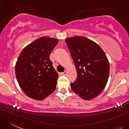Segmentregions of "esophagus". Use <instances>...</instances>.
Here are the masks:
<instances>
[{
  "label": "esophagus",
  "mask_w": 129,
  "mask_h": 129,
  "mask_svg": "<svg viewBox=\"0 0 129 129\" xmlns=\"http://www.w3.org/2000/svg\"><path fill=\"white\" fill-rule=\"evenodd\" d=\"M67 71H65L64 72H63V73H62V74H63V75L66 76V74H67Z\"/></svg>",
  "instance_id": "obj_1"
}]
</instances>
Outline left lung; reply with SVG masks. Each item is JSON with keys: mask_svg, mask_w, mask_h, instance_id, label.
<instances>
[{"mask_svg": "<svg viewBox=\"0 0 129 129\" xmlns=\"http://www.w3.org/2000/svg\"><path fill=\"white\" fill-rule=\"evenodd\" d=\"M77 71L73 91L83 99L90 100L102 92L108 82L109 63L102 48L82 36L66 39Z\"/></svg>", "mask_w": 129, "mask_h": 129, "instance_id": "1", "label": "left lung"}]
</instances>
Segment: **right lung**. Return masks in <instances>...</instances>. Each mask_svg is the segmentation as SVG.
Returning a JSON list of instances; mask_svg holds the SVG:
<instances>
[{
	"mask_svg": "<svg viewBox=\"0 0 129 129\" xmlns=\"http://www.w3.org/2000/svg\"><path fill=\"white\" fill-rule=\"evenodd\" d=\"M58 41L42 37L21 51L15 66L16 79L24 93L30 98L43 100L54 92L58 75L50 55Z\"/></svg>",
	"mask_w": 129,
	"mask_h": 129,
	"instance_id": "obj_1",
	"label": "right lung"
}]
</instances>
